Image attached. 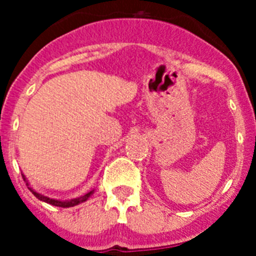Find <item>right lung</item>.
I'll return each mask as SVG.
<instances>
[{"label":"right lung","mask_w":256,"mask_h":256,"mask_svg":"<svg viewBox=\"0 0 256 256\" xmlns=\"http://www.w3.org/2000/svg\"><path fill=\"white\" fill-rule=\"evenodd\" d=\"M24 179H25V176H24ZM28 184V183H26ZM29 190L33 192L36 196H37L40 200H42V202H46V203H50V204H53V206H57V207H73L76 206V204H80V203L85 202V200H88V196L92 194V191H90V192H88V194H85L84 196H80V198H76V199H72V200H65V202H62V200H56V199H50L48 198V196H44V195L38 194V192H36V191L33 190V188H30Z\"/></svg>","instance_id":"add662e5"}]
</instances>
